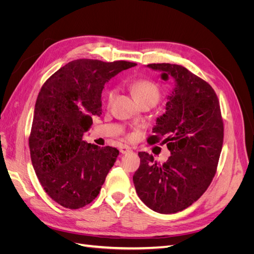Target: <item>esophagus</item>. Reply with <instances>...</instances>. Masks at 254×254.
<instances>
[{
  "instance_id": "34e87169",
  "label": "esophagus",
  "mask_w": 254,
  "mask_h": 254,
  "mask_svg": "<svg viewBox=\"0 0 254 254\" xmlns=\"http://www.w3.org/2000/svg\"><path fill=\"white\" fill-rule=\"evenodd\" d=\"M120 151H121V153H123V155H125V153H128V152L131 151V149H130L129 146H127V145H123V146H121Z\"/></svg>"
}]
</instances>
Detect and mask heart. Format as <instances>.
<instances>
[{
	"label": "heart",
	"mask_w": 254,
	"mask_h": 254,
	"mask_svg": "<svg viewBox=\"0 0 254 254\" xmlns=\"http://www.w3.org/2000/svg\"><path fill=\"white\" fill-rule=\"evenodd\" d=\"M130 89H131L134 97L139 103L145 101V99H153V101L158 102V99L160 97V90L158 86L155 82L148 79H139L133 81L130 84ZM113 95V90L108 91L107 96H108L109 102L112 101Z\"/></svg>",
	"instance_id": "1"
}]
</instances>
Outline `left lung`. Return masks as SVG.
I'll list each match as a JSON object with an SVG mask.
<instances>
[{
  "label": "left lung",
  "instance_id": "left-lung-1",
  "mask_svg": "<svg viewBox=\"0 0 254 254\" xmlns=\"http://www.w3.org/2000/svg\"><path fill=\"white\" fill-rule=\"evenodd\" d=\"M175 88L167 96L165 112L157 119L155 144L164 137L171 157L159 165L153 157L139 152L140 167L133 175L137 196L149 209L161 214L183 211L197 201L211 184L224 142L219 102L209 83L178 64H151Z\"/></svg>",
  "mask_w": 254,
  "mask_h": 254
}]
</instances>
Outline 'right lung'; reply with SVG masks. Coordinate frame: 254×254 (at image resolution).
Segmentation results:
<instances>
[{"label":"right lung","mask_w":254,"mask_h":254,"mask_svg":"<svg viewBox=\"0 0 254 254\" xmlns=\"http://www.w3.org/2000/svg\"><path fill=\"white\" fill-rule=\"evenodd\" d=\"M135 64L77 59L44 82L37 97L30 158L48 195L67 209H79L97 197L119 150L82 140L102 114L105 83Z\"/></svg>","instance_id":"add662e5"}]
</instances>
